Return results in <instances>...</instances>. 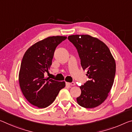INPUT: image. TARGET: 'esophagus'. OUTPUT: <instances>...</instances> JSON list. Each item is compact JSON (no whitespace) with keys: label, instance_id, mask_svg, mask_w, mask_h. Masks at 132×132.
<instances>
[{"label":"esophagus","instance_id":"esophagus-1","mask_svg":"<svg viewBox=\"0 0 132 132\" xmlns=\"http://www.w3.org/2000/svg\"><path fill=\"white\" fill-rule=\"evenodd\" d=\"M66 85L68 86H70L72 87L73 86H75V83L74 82H72V83H69V82H66Z\"/></svg>","mask_w":132,"mask_h":132}]
</instances>
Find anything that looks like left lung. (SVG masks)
<instances>
[{"label":"left lung","mask_w":132,"mask_h":132,"mask_svg":"<svg viewBox=\"0 0 132 132\" xmlns=\"http://www.w3.org/2000/svg\"><path fill=\"white\" fill-rule=\"evenodd\" d=\"M77 50L83 70L90 80L80 86L81 95L76 98L81 107L94 108L106 99L114 82L116 63L103 42L88 35L68 36Z\"/></svg>","instance_id":"1"}]
</instances>
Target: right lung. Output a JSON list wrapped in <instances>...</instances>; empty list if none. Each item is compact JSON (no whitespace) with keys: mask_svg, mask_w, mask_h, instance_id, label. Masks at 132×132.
Instances as JSON below:
<instances>
[{"mask_svg":"<svg viewBox=\"0 0 132 132\" xmlns=\"http://www.w3.org/2000/svg\"><path fill=\"white\" fill-rule=\"evenodd\" d=\"M66 36H51L35 43L25 52L21 63L19 81L23 95L27 100L39 108H45L53 103L64 81L46 79L54 52Z\"/></svg>","mask_w":132,"mask_h":132,"instance_id":"add662e5","label":"right lung"}]
</instances>
